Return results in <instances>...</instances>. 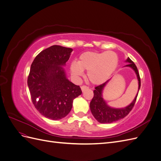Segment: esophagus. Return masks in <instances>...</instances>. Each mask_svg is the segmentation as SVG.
I'll return each instance as SVG.
<instances>
[{
    "mask_svg": "<svg viewBox=\"0 0 161 161\" xmlns=\"http://www.w3.org/2000/svg\"><path fill=\"white\" fill-rule=\"evenodd\" d=\"M81 90H82V92H84L85 90H86V89H89V87L88 86H85V85H83V86H82L81 87Z\"/></svg>",
    "mask_w": 161,
    "mask_h": 161,
    "instance_id": "34e87169",
    "label": "esophagus"
}]
</instances>
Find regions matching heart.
Returning a JSON list of instances; mask_svg holds the SVG:
<instances>
[{"instance_id": "1", "label": "heart", "mask_w": 161, "mask_h": 161, "mask_svg": "<svg viewBox=\"0 0 161 161\" xmlns=\"http://www.w3.org/2000/svg\"><path fill=\"white\" fill-rule=\"evenodd\" d=\"M119 58L113 51L86 52L79 56V60L73 61L70 66L72 75L79 76L87 71V78L93 85L103 83L114 74L118 66Z\"/></svg>"}]
</instances>
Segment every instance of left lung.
Listing matches in <instances>:
<instances>
[{
  "label": "left lung",
  "instance_id": "left-lung-1",
  "mask_svg": "<svg viewBox=\"0 0 161 161\" xmlns=\"http://www.w3.org/2000/svg\"><path fill=\"white\" fill-rule=\"evenodd\" d=\"M125 62H127L128 64L124 67L131 68L135 72L136 77H137L138 81V91L137 94H136L134 99L128 106L122 108H114L110 107L107 103L103 97V89L110 79L107 80L103 84L95 87V89L93 91L94 97L90 103V109L94 118L101 124H111L114 121L123 119L130 113L135 104L140 88V78L137 67L129 57L125 60Z\"/></svg>",
  "mask_w": 161,
  "mask_h": 161
}]
</instances>
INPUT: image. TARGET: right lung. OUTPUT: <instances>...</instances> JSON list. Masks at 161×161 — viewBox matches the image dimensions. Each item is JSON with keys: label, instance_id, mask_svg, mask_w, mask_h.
<instances>
[{"label": "right lung", "instance_id": "1", "mask_svg": "<svg viewBox=\"0 0 161 161\" xmlns=\"http://www.w3.org/2000/svg\"><path fill=\"white\" fill-rule=\"evenodd\" d=\"M72 48L54 45L42 51L31 65L27 85L36 109L52 120L64 118L72 108L73 100L82 94L79 86L67 79L63 66Z\"/></svg>", "mask_w": 161, "mask_h": 161}]
</instances>
